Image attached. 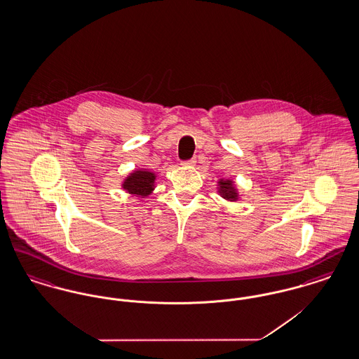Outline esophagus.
I'll return each mask as SVG.
<instances>
[{
	"label": "esophagus",
	"instance_id": "obj_1",
	"mask_svg": "<svg viewBox=\"0 0 359 359\" xmlns=\"http://www.w3.org/2000/svg\"><path fill=\"white\" fill-rule=\"evenodd\" d=\"M182 164H183V165H187V167H192V165H195V164H196V160H195V158H189V160L183 161Z\"/></svg>",
	"mask_w": 359,
	"mask_h": 359
}]
</instances>
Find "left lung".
<instances>
[{"label": "left lung", "mask_w": 359, "mask_h": 359, "mask_svg": "<svg viewBox=\"0 0 359 359\" xmlns=\"http://www.w3.org/2000/svg\"><path fill=\"white\" fill-rule=\"evenodd\" d=\"M219 194L222 195L224 199L231 201V202L238 199V194L233 186L231 180H219Z\"/></svg>", "instance_id": "left-lung-1"}]
</instances>
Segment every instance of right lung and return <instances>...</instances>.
Here are the masks:
<instances>
[{"instance_id":"add662e5","label":"right lung","mask_w":359,"mask_h":359,"mask_svg":"<svg viewBox=\"0 0 359 359\" xmlns=\"http://www.w3.org/2000/svg\"><path fill=\"white\" fill-rule=\"evenodd\" d=\"M154 179H156V176L152 172H133L123 182L122 187L123 189H126L129 194L140 195V196H148L154 189Z\"/></svg>"}]
</instances>
